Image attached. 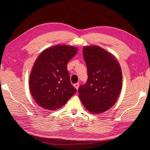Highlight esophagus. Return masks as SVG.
Listing matches in <instances>:
<instances>
[{"label":"esophagus","mask_w":150,"mask_h":150,"mask_svg":"<svg viewBox=\"0 0 150 150\" xmlns=\"http://www.w3.org/2000/svg\"><path fill=\"white\" fill-rule=\"evenodd\" d=\"M79 84L78 83H76V84H74V88L77 89V90H78V88H79Z\"/></svg>","instance_id":"34e87169"}]
</instances>
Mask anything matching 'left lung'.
<instances>
[{
    "instance_id": "obj_1",
    "label": "left lung",
    "mask_w": 150,
    "mask_h": 150,
    "mask_svg": "<svg viewBox=\"0 0 150 150\" xmlns=\"http://www.w3.org/2000/svg\"><path fill=\"white\" fill-rule=\"evenodd\" d=\"M83 51L88 78L79 86V97L86 110L99 114L114 106L120 96L121 66L111 54L99 46H85Z\"/></svg>"
}]
</instances>
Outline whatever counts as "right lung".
<instances>
[{
  "label": "right lung",
  "mask_w": 150,
  "mask_h": 150,
  "mask_svg": "<svg viewBox=\"0 0 150 150\" xmlns=\"http://www.w3.org/2000/svg\"><path fill=\"white\" fill-rule=\"evenodd\" d=\"M77 52L76 47L59 45L45 49L38 56L29 77L30 93L38 105L56 110L76 93L67 65Z\"/></svg>",
  "instance_id": "obj_1"
}]
</instances>
